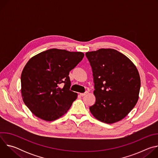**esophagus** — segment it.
Here are the masks:
<instances>
[{
  "label": "esophagus",
  "instance_id": "34e87169",
  "mask_svg": "<svg viewBox=\"0 0 158 158\" xmlns=\"http://www.w3.org/2000/svg\"><path fill=\"white\" fill-rule=\"evenodd\" d=\"M87 94H88V91H86V92H85L84 93H80V95H81V96H84L86 95Z\"/></svg>",
  "mask_w": 158,
  "mask_h": 158
}]
</instances>
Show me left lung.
Instances as JSON below:
<instances>
[{
	"mask_svg": "<svg viewBox=\"0 0 158 158\" xmlns=\"http://www.w3.org/2000/svg\"><path fill=\"white\" fill-rule=\"evenodd\" d=\"M92 67L96 97L89 107L93 116L107 124L124 119L136 104L141 79L136 65L125 55L112 49L87 52Z\"/></svg>",
	"mask_w": 158,
	"mask_h": 158,
	"instance_id": "obj_1",
	"label": "left lung"
}]
</instances>
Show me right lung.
Returning a JSON list of instances; mask_svg holds the SVG:
<instances>
[{"mask_svg":"<svg viewBox=\"0 0 158 158\" xmlns=\"http://www.w3.org/2000/svg\"><path fill=\"white\" fill-rule=\"evenodd\" d=\"M81 52L51 49L31 57L21 74V95L36 117L53 121L64 115L77 99L69 90V72L82 60ZM63 83L64 85L60 88Z\"/></svg>","mask_w":158,"mask_h":158,"instance_id":"obj_1","label":"right lung"}]
</instances>
